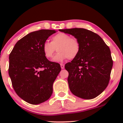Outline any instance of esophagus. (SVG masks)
I'll list each match as a JSON object with an SVG mask.
<instances>
[{
    "instance_id": "esophagus-1",
    "label": "esophagus",
    "mask_w": 123,
    "mask_h": 123,
    "mask_svg": "<svg viewBox=\"0 0 123 123\" xmlns=\"http://www.w3.org/2000/svg\"><path fill=\"white\" fill-rule=\"evenodd\" d=\"M61 67L62 69H64V68H65V65H64V64H61Z\"/></svg>"
}]
</instances>
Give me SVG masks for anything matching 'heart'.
Returning a JSON list of instances; mask_svg holds the SVG:
<instances>
[{"instance_id":"1","label":"heart","mask_w":123,"mask_h":123,"mask_svg":"<svg viewBox=\"0 0 123 123\" xmlns=\"http://www.w3.org/2000/svg\"><path fill=\"white\" fill-rule=\"evenodd\" d=\"M56 49L58 52L53 58L54 62L62 61L67 58L73 59L80 52V43L76 37H71L67 33H59L52 37L51 42L46 41L42 45L43 54L48 59L52 58Z\"/></svg>"}]
</instances>
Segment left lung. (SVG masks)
<instances>
[{"label": "left lung", "instance_id": "1", "mask_svg": "<svg viewBox=\"0 0 123 123\" xmlns=\"http://www.w3.org/2000/svg\"><path fill=\"white\" fill-rule=\"evenodd\" d=\"M59 31L73 36L80 43L79 55L65 65L71 92L85 99L97 97L110 81L113 65L110 48L98 34L85 28Z\"/></svg>", "mask_w": 123, "mask_h": 123}]
</instances>
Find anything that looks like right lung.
Listing matches in <instances>:
<instances>
[{"mask_svg": "<svg viewBox=\"0 0 123 123\" xmlns=\"http://www.w3.org/2000/svg\"><path fill=\"white\" fill-rule=\"evenodd\" d=\"M52 30L29 33L17 42L9 55V75L16 93L33 105L49 99L53 84L61 70L59 64L50 62L44 55L42 45Z\"/></svg>", "mask_w": 123, "mask_h": 123, "instance_id": "right-lung-1", "label": "right lung"}]
</instances>
